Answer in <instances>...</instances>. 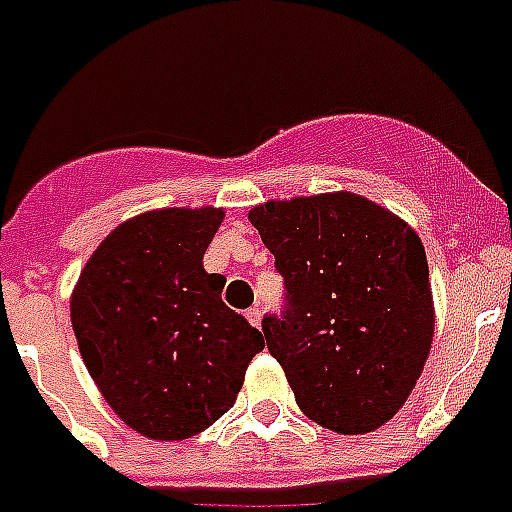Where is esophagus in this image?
<instances>
[{
	"mask_svg": "<svg viewBox=\"0 0 512 512\" xmlns=\"http://www.w3.org/2000/svg\"><path fill=\"white\" fill-rule=\"evenodd\" d=\"M247 319H249V324H252V327H257V329L263 327V311H260L257 305H255V308H249Z\"/></svg>",
	"mask_w": 512,
	"mask_h": 512,
	"instance_id": "34e87169",
	"label": "esophagus"
}]
</instances>
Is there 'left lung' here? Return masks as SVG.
<instances>
[{
	"instance_id": "left-lung-1",
	"label": "left lung",
	"mask_w": 512,
	"mask_h": 512,
	"mask_svg": "<svg viewBox=\"0 0 512 512\" xmlns=\"http://www.w3.org/2000/svg\"><path fill=\"white\" fill-rule=\"evenodd\" d=\"M249 223L284 276L263 335L297 406L324 428L372 433L404 406L433 342L420 236L380 204L337 191L265 201Z\"/></svg>"
}]
</instances>
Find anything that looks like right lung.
Returning a JSON list of instances; mask_svg holds the SVG:
<instances>
[{"label":"right lung","mask_w":512,"mask_h":512,"mask_svg":"<svg viewBox=\"0 0 512 512\" xmlns=\"http://www.w3.org/2000/svg\"><path fill=\"white\" fill-rule=\"evenodd\" d=\"M223 209H156L108 233L71 295L87 372L132 430L191 438L220 420L265 348L263 332L223 303L204 271Z\"/></svg>","instance_id":"obj_1"}]
</instances>
